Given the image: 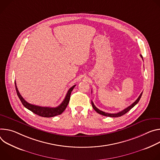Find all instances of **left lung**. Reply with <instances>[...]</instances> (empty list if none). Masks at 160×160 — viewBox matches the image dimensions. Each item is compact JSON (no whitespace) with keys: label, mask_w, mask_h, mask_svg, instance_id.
<instances>
[{"label":"left lung","mask_w":160,"mask_h":160,"mask_svg":"<svg viewBox=\"0 0 160 160\" xmlns=\"http://www.w3.org/2000/svg\"><path fill=\"white\" fill-rule=\"evenodd\" d=\"M140 57H141V58L143 59V58H142V56L141 55H140ZM142 92L141 93H140V95H139V97H138V98L132 104V105H130L129 107H128V108H127L126 109H125L124 110H122V111H121V112H118V113H115V114H110V113H107V112H103V111H100V110H99L98 108H97L96 107H95V105H94V103H93V102L92 101V107H93V108L94 109V110L97 112H98V114H102V115H103V116H109V117H112V118H116V117H119V116H122V115H124L125 114H126L127 112H128L131 109H132L134 106L138 102V101L140 100V98H141V97H142Z\"/></svg>","instance_id":"obj_1"}]
</instances>
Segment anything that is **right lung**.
I'll return each mask as SVG.
<instances>
[{
    "mask_svg": "<svg viewBox=\"0 0 160 160\" xmlns=\"http://www.w3.org/2000/svg\"><path fill=\"white\" fill-rule=\"evenodd\" d=\"M76 85H74L73 86L71 87L70 89L68 90L65 99L62 102L60 105H59L58 107L57 108H49V107H41V106L38 105H35L33 104H30L28 103L25 99L22 97L20 95L18 90V88L16 86V81H15V87H16V90L18 96L20 100H21L22 104L25 108L33 112L34 114H37L39 116L41 117H44V118H51V117H54L57 115L61 114L66 109L67 106L70 100V94Z\"/></svg>",
    "mask_w": 160,
    "mask_h": 160,
    "instance_id": "1",
    "label": "right lung"
}]
</instances>
